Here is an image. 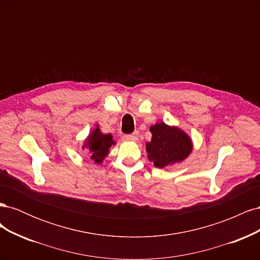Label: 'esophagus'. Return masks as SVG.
Masks as SVG:
<instances>
[{
    "label": "esophagus",
    "mask_w": 260,
    "mask_h": 260,
    "mask_svg": "<svg viewBox=\"0 0 260 260\" xmlns=\"http://www.w3.org/2000/svg\"><path fill=\"white\" fill-rule=\"evenodd\" d=\"M138 136H139V132L136 131V132H133L132 135L125 136L124 138H125V140H127V141H136L138 139Z\"/></svg>",
    "instance_id": "1"
}]
</instances>
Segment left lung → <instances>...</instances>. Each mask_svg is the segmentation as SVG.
I'll list each match as a JSON object with an SVG mask.
<instances>
[{"instance_id":"left-lung-1","label":"left lung","mask_w":260,"mask_h":260,"mask_svg":"<svg viewBox=\"0 0 260 260\" xmlns=\"http://www.w3.org/2000/svg\"><path fill=\"white\" fill-rule=\"evenodd\" d=\"M152 139L146 143L147 158L155 167L166 168L186 159L193 151V141L187 133L177 125L164 121L152 124Z\"/></svg>"}]
</instances>
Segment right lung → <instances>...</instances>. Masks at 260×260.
<instances>
[{"mask_svg":"<svg viewBox=\"0 0 260 260\" xmlns=\"http://www.w3.org/2000/svg\"><path fill=\"white\" fill-rule=\"evenodd\" d=\"M116 145V141L113 139L111 133H103L100 129V125L96 124L86 139L83 141L82 151L86 149L91 155V159L95 164H102L105 157L109 154V151Z\"/></svg>","mask_w":260,"mask_h":260,"instance_id":"1","label":"right lung"}]
</instances>
